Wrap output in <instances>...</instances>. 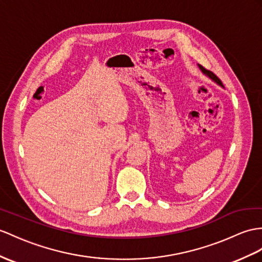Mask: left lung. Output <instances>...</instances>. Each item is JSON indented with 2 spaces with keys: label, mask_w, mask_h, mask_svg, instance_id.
I'll return each mask as SVG.
<instances>
[{
  "label": "left lung",
  "mask_w": 262,
  "mask_h": 262,
  "mask_svg": "<svg viewBox=\"0 0 262 262\" xmlns=\"http://www.w3.org/2000/svg\"><path fill=\"white\" fill-rule=\"evenodd\" d=\"M199 68H200V70H201V71L203 72V73H205L206 75H208L209 76V78L210 79H211V80H213L215 83H216V84H219V85H221V86H223V84H222V82H221V80L218 78V76H216L213 72H211V71H209V70H207V69H205V68H203L202 66H199Z\"/></svg>",
  "instance_id": "8db88e82"
}]
</instances>
